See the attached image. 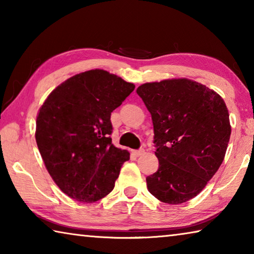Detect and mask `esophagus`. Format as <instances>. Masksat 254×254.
<instances>
[{
	"mask_svg": "<svg viewBox=\"0 0 254 254\" xmlns=\"http://www.w3.org/2000/svg\"><path fill=\"white\" fill-rule=\"evenodd\" d=\"M132 153L134 154V156L139 157V156H141V154H143V153H144V150H143V149H139V150H133Z\"/></svg>",
	"mask_w": 254,
	"mask_h": 254,
	"instance_id": "1",
	"label": "esophagus"
}]
</instances>
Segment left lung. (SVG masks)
Instances as JSON below:
<instances>
[{
  "label": "left lung",
  "instance_id": "obj_1",
  "mask_svg": "<svg viewBox=\"0 0 254 254\" xmlns=\"http://www.w3.org/2000/svg\"><path fill=\"white\" fill-rule=\"evenodd\" d=\"M136 93L151 114L159 160L147 177L148 190L167 204L194 198L224 160L231 135L224 101L186 78L143 84Z\"/></svg>",
  "mask_w": 254,
  "mask_h": 254
}]
</instances>
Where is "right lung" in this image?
<instances>
[{"mask_svg":"<svg viewBox=\"0 0 254 254\" xmlns=\"http://www.w3.org/2000/svg\"><path fill=\"white\" fill-rule=\"evenodd\" d=\"M134 88L93 69L60 84L40 107L38 148L51 178L70 198L94 203L113 190L130 153L112 144L111 113Z\"/></svg>","mask_w":254,"mask_h":254,"instance_id":"obj_1","label":"right lung"}]
</instances>
